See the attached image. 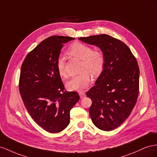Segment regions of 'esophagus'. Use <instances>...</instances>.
<instances>
[{
  "mask_svg": "<svg viewBox=\"0 0 157 157\" xmlns=\"http://www.w3.org/2000/svg\"><path fill=\"white\" fill-rule=\"evenodd\" d=\"M79 95L80 98H84L85 97H86V93H84L83 92H79Z\"/></svg>",
  "mask_w": 157,
  "mask_h": 157,
  "instance_id": "1",
  "label": "esophagus"
}]
</instances>
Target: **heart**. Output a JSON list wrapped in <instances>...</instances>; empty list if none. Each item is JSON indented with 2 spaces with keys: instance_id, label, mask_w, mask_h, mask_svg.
Listing matches in <instances>:
<instances>
[{
  "instance_id": "obj_1",
  "label": "heart",
  "mask_w": 157,
  "mask_h": 157,
  "mask_svg": "<svg viewBox=\"0 0 157 157\" xmlns=\"http://www.w3.org/2000/svg\"><path fill=\"white\" fill-rule=\"evenodd\" d=\"M68 52L70 55L82 60L80 66V71H82L67 83V88L70 91H83L91 81V74L97 76L103 70L105 62L103 53L100 51L93 50L90 46L79 42L71 44L68 48ZM56 69L61 77H67L63 58L60 57L57 60Z\"/></svg>"
}]
</instances>
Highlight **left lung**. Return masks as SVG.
I'll list each match as a JSON object with an SVG mask.
<instances>
[{
	"mask_svg": "<svg viewBox=\"0 0 157 157\" xmlns=\"http://www.w3.org/2000/svg\"><path fill=\"white\" fill-rule=\"evenodd\" d=\"M79 39L99 47L104 55L103 70L86 95L92 101L89 112L94 125L101 130H113L128 118L137 102L140 87L137 60L126 44L109 35Z\"/></svg>",
	"mask_w": 157,
	"mask_h": 157,
	"instance_id": "obj_1",
	"label": "left lung"
}]
</instances>
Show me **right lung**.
<instances>
[{
	"label": "right lung",
	"mask_w": 157,
	"mask_h": 157,
	"mask_svg": "<svg viewBox=\"0 0 157 157\" xmlns=\"http://www.w3.org/2000/svg\"><path fill=\"white\" fill-rule=\"evenodd\" d=\"M75 38L49 37L29 52L21 67L19 90L31 117L49 133L68 126L70 111L77 103V92H67L56 69L63 44Z\"/></svg>",
	"instance_id": "obj_1"
}]
</instances>
